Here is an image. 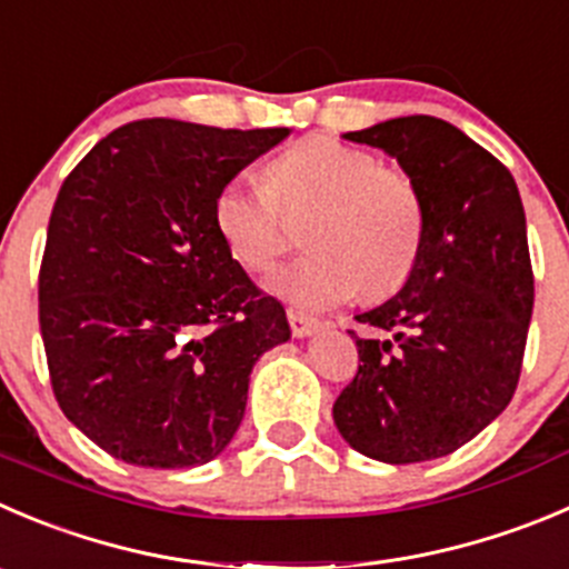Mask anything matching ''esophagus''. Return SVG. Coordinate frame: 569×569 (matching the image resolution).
I'll return each instance as SVG.
<instances>
[{"mask_svg":"<svg viewBox=\"0 0 569 569\" xmlns=\"http://www.w3.org/2000/svg\"><path fill=\"white\" fill-rule=\"evenodd\" d=\"M286 317H289L291 333L295 336H308L319 328V319L311 317V313L300 311V308H289V311H286Z\"/></svg>","mask_w":569,"mask_h":569,"instance_id":"34e87169","label":"esophagus"}]
</instances>
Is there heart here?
<instances>
[{
    "label": "heart",
    "instance_id": "b5f03b06",
    "mask_svg": "<svg viewBox=\"0 0 569 569\" xmlns=\"http://www.w3.org/2000/svg\"><path fill=\"white\" fill-rule=\"evenodd\" d=\"M261 182L233 178L217 191L213 228L250 272H269L289 250L286 217H311V250L269 278V291L300 308H325L356 291L378 300L400 289L425 244V202L417 180L378 156L328 136L286 147L261 169Z\"/></svg>",
    "mask_w": 569,
    "mask_h": 569
}]
</instances>
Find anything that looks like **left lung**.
<instances>
[{
  "label": "left lung",
  "instance_id": "left-lung-1",
  "mask_svg": "<svg viewBox=\"0 0 569 569\" xmlns=\"http://www.w3.org/2000/svg\"><path fill=\"white\" fill-rule=\"evenodd\" d=\"M417 180L425 244L383 306L358 313V372L333 402L350 448L386 465L453 453L511 402L533 311L526 211L509 169L450 121L400 116L347 132ZM391 332V337H383Z\"/></svg>",
  "mask_w": 569,
  "mask_h": 569
}]
</instances>
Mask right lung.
Listing matches in <instances>:
<instances>
[{"mask_svg": "<svg viewBox=\"0 0 569 569\" xmlns=\"http://www.w3.org/2000/svg\"><path fill=\"white\" fill-rule=\"evenodd\" d=\"M289 127H116L63 180L38 272L49 383L69 422L127 465L217 459L252 363L291 336L213 228L228 180Z\"/></svg>", "mask_w": 569, "mask_h": 569, "instance_id": "1", "label": "right lung"}]
</instances>
